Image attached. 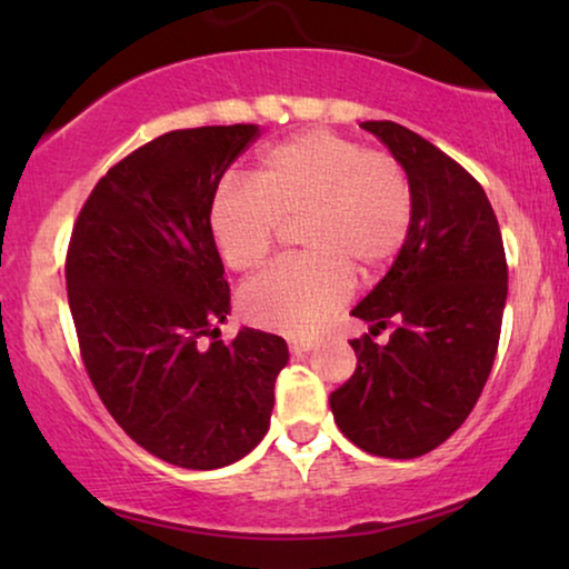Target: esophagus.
<instances>
[{"label": "esophagus", "mask_w": 569, "mask_h": 569, "mask_svg": "<svg viewBox=\"0 0 569 569\" xmlns=\"http://www.w3.org/2000/svg\"><path fill=\"white\" fill-rule=\"evenodd\" d=\"M313 347H316V341H310V339H295V341H290V352L295 357L310 352V349H313Z\"/></svg>", "instance_id": "esophagus-1"}]
</instances>
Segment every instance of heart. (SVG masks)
Returning <instances> with one entry per match:
<instances>
[{
  "instance_id": "heart-1",
  "label": "heart",
  "mask_w": 569,
  "mask_h": 569,
  "mask_svg": "<svg viewBox=\"0 0 569 569\" xmlns=\"http://www.w3.org/2000/svg\"><path fill=\"white\" fill-rule=\"evenodd\" d=\"M415 220V189L393 154L333 131H302L269 147L253 183L224 178L209 201V232L224 267L256 271L282 224L298 230L306 261L263 271L240 290V313L259 329L310 337L352 292L401 253Z\"/></svg>"
}]
</instances>
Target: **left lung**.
<instances>
[{
  "mask_svg": "<svg viewBox=\"0 0 569 569\" xmlns=\"http://www.w3.org/2000/svg\"><path fill=\"white\" fill-rule=\"evenodd\" d=\"M362 129L407 170L415 220L393 267L352 310L370 333L349 341L357 368L329 403L357 448L417 458L446 442L479 401L500 345L508 261L495 209L469 170L396 121ZM388 325L392 339L378 346Z\"/></svg>",
  "mask_w": 569,
  "mask_h": 569,
  "instance_id": "1",
  "label": "left lung"
}]
</instances>
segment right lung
Returning <instances> with one entry per match:
<instances>
[{
	"label": "right lung",
	"instance_id": "obj_1",
	"mask_svg": "<svg viewBox=\"0 0 569 569\" xmlns=\"http://www.w3.org/2000/svg\"><path fill=\"white\" fill-rule=\"evenodd\" d=\"M256 137L253 123H232L152 139L100 178L69 238L67 298L84 370L121 430L181 469L251 453L290 360L274 333L222 341L217 329L230 287L209 201Z\"/></svg>",
	"mask_w": 569,
	"mask_h": 569
}]
</instances>
